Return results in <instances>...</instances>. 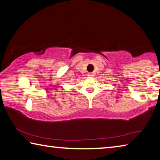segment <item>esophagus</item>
Segmentation results:
<instances>
[{
  "instance_id": "1",
  "label": "esophagus",
  "mask_w": 160,
  "mask_h": 160,
  "mask_svg": "<svg viewBox=\"0 0 160 160\" xmlns=\"http://www.w3.org/2000/svg\"><path fill=\"white\" fill-rule=\"evenodd\" d=\"M88 76H90V77L93 76V73H92V72H89V73H88Z\"/></svg>"
}]
</instances>
